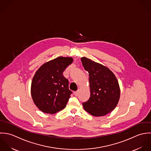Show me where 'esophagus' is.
<instances>
[{"instance_id": "34e87169", "label": "esophagus", "mask_w": 151, "mask_h": 151, "mask_svg": "<svg viewBox=\"0 0 151 151\" xmlns=\"http://www.w3.org/2000/svg\"><path fill=\"white\" fill-rule=\"evenodd\" d=\"M78 94H79V91H74V95H75V96H77L78 95Z\"/></svg>"}]
</instances>
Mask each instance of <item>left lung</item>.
Returning <instances> with one entry per match:
<instances>
[{"label":"left lung","instance_id":"8db88e82","mask_svg":"<svg viewBox=\"0 0 151 151\" xmlns=\"http://www.w3.org/2000/svg\"><path fill=\"white\" fill-rule=\"evenodd\" d=\"M89 73L91 96L82 103L85 110L92 116H103L112 111L120 99V90L114 74L106 66L89 58H81Z\"/></svg>","mask_w":151,"mask_h":151}]
</instances>
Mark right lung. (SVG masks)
I'll return each mask as SVG.
<instances>
[{
    "mask_svg": "<svg viewBox=\"0 0 151 151\" xmlns=\"http://www.w3.org/2000/svg\"><path fill=\"white\" fill-rule=\"evenodd\" d=\"M73 60L60 57L45 63L35 72L31 93L34 104L42 112L55 114L66 107L72 92L62 74Z\"/></svg>",
    "mask_w": 151,
    "mask_h": 151,
    "instance_id": "add662e5",
    "label": "right lung"
}]
</instances>
